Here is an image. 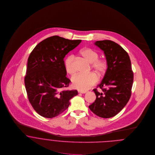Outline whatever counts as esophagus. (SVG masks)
<instances>
[{"mask_svg": "<svg viewBox=\"0 0 155 155\" xmlns=\"http://www.w3.org/2000/svg\"><path fill=\"white\" fill-rule=\"evenodd\" d=\"M78 92H79V93H82V94H85V93L87 92V91H83V90H79Z\"/></svg>", "mask_w": 155, "mask_h": 155, "instance_id": "34e87169", "label": "esophagus"}]
</instances>
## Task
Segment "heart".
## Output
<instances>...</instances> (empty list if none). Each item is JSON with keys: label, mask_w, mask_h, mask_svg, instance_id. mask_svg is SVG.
<instances>
[{"label": "heart", "mask_w": 155, "mask_h": 155, "mask_svg": "<svg viewBox=\"0 0 155 155\" xmlns=\"http://www.w3.org/2000/svg\"><path fill=\"white\" fill-rule=\"evenodd\" d=\"M82 56L90 63H92V67L100 73H104L107 68V62L104 60L98 59L99 55L98 52L91 48H84L81 51ZM74 57L73 55L68 56L65 60V68L67 71L72 74L75 71L74 63ZM97 77L94 73L88 74L78 73L73 75L71 78V83L74 88L80 90H87L97 82Z\"/></svg>", "instance_id": "b5f03b06"}]
</instances>
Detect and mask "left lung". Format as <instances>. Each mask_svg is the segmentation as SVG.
Masks as SVG:
<instances>
[{
	"instance_id": "obj_1",
	"label": "left lung",
	"mask_w": 155,
	"mask_h": 155,
	"mask_svg": "<svg viewBox=\"0 0 155 155\" xmlns=\"http://www.w3.org/2000/svg\"><path fill=\"white\" fill-rule=\"evenodd\" d=\"M94 44L104 51L107 68L98 85L103 92L93 89L96 99L89 108L99 117L110 118L122 110L131 97L134 80L131 63L128 53L114 42L98 41Z\"/></svg>"
}]
</instances>
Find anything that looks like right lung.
Here are the masks:
<instances>
[{
	"instance_id": "add662e5",
	"label": "right lung",
	"mask_w": 155,
	"mask_h": 155,
	"mask_svg": "<svg viewBox=\"0 0 155 155\" xmlns=\"http://www.w3.org/2000/svg\"><path fill=\"white\" fill-rule=\"evenodd\" d=\"M82 42L54 36L37 45L29 55L24 84L32 107L39 114L52 118L68 107L77 90H63L67 78L64 58Z\"/></svg>"
}]
</instances>
